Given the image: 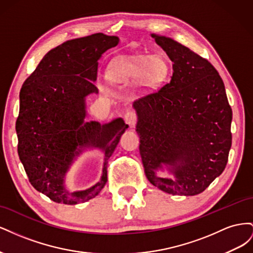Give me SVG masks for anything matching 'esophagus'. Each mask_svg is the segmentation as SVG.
<instances>
[{
    "mask_svg": "<svg viewBox=\"0 0 253 253\" xmlns=\"http://www.w3.org/2000/svg\"><path fill=\"white\" fill-rule=\"evenodd\" d=\"M125 120H126V125H128L129 126H134L136 121H137V115H136L135 111H133V110L127 111L125 115Z\"/></svg>",
    "mask_w": 253,
    "mask_h": 253,
    "instance_id": "1",
    "label": "esophagus"
}]
</instances>
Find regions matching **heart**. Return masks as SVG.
I'll return each mask as SVG.
<instances>
[{
    "label": "heart",
    "instance_id": "obj_1",
    "mask_svg": "<svg viewBox=\"0 0 253 253\" xmlns=\"http://www.w3.org/2000/svg\"><path fill=\"white\" fill-rule=\"evenodd\" d=\"M169 71L167 61L159 57H133L118 61L112 67L110 76L115 81L141 79L145 87H154L162 82Z\"/></svg>",
    "mask_w": 253,
    "mask_h": 253
}]
</instances>
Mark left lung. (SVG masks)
I'll return each instance as SVG.
<instances>
[{
	"instance_id": "1",
	"label": "left lung",
	"mask_w": 253,
	"mask_h": 253,
	"mask_svg": "<svg viewBox=\"0 0 253 253\" xmlns=\"http://www.w3.org/2000/svg\"><path fill=\"white\" fill-rule=\"evenodd\" d=\"M151 36L173 62V75L133 103L144 173L166 193L200 194L223 173L231 148L224 82L208 60L171 38ZM165 169L172 178L157 173Z\"/></svg>"
}]
</instances>
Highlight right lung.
<instances>
[{
  "mask_svg": "<svg viewBox=\"0 0 253 253\" xmlns=\"http://www.w3.org/2000/svg\"><path fill=\"white\" fill-rule=\"evenodd\" d=\"M118 43V37L101 33L66 41L49 50L22 85L16 124L19 157L33 187L58 204L89 201L108 181V160L127 126L122 118L104 125L84 119L86 97L98 94V61ZM87 148L105 153L101 180L71 193L66 175Z\"/></svg>",
  "mask_w": 253,
  "mask_h": 253,
  "instance_id": "add662e5",
  "label": "right lung"
}]
</instances>
